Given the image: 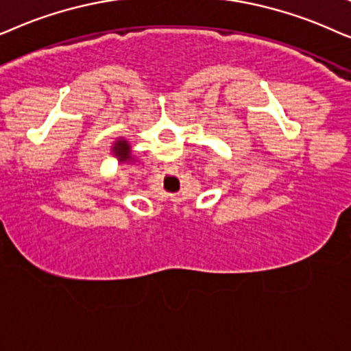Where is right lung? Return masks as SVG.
Masks as SVG:
<instances>
[{
    "label": "right lung",
    "mask_w": 351,
    "mask_h": 351,
    "mask_svg": "<svg viewBox=\"0 0 351 351\" xmlns=\"http://www.w3.org/2000/svg\"><path fill=\"white\" fill-rule=\"evenodd\" d=\"M112 152L119 156V162H121V163L133 160L132 147H130L128 141H125V139H117V141L114 143V146H112Z\"/></svg>",
    "instance_id": "add662e5"
}]
</instances>
